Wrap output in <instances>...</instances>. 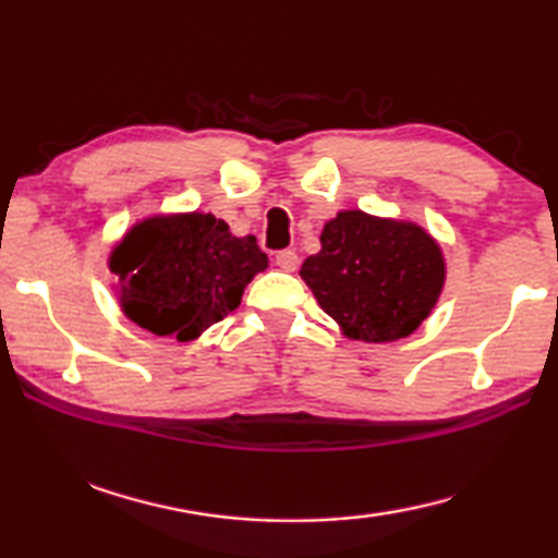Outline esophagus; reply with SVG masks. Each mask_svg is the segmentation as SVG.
Masks as SVG:
<instances>
[{"mask_svg":"<svg viewBox=\"0 0 558 558\" xmlns=\"http://www.w3.org/2000/svg\"><path fill=\"white\" fill-rule=\"evenodd\" d=\"M276 263L278 266L286 270V272H292L298 268V253L295 251H290V248H286V251H278L276 253Z\"/></svg>","mask_w":558,"mask_h":558,"instance_id":"34e87169","label":"esophagus"}]
</instances>
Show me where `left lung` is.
Wrapping results in <instances>:
<instances>
[{
  "mask_svg": "<svg viewBox=\"0 0 558 558\" xmlns=\"http://www.w3.org/2000/svg\"><path fill=\"white\" fill-rule=\"evenodd\" d=\"M319 241L323 251L302 263L300 276L352 339L409 337L436 305L446 268L438 243L418 226L342 211Z\"/></svg>",
  "mask_w": 558,
  "mask_h": 558,
  "instance_id": "obj_1",
  "label": "left lung"
}]
</instances>
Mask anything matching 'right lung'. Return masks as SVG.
Masks as SVG:
<instances>
[{
  "instance_id": "add662e5",
  "label": "right lung",
  "mask_w": 558,
  "mask_h": 558,
  "mask_svg": "<svg viewBox=\"0 0 558 558\" xmlns=\"http://www.w3.org/2000/svg\"><path fill=\"white\" fill-rule=\"evenodd\" d=\"M110 268L132 323L189 342L241 305L268 256L253 235L235 239L211 214H186L135 226L112 251Z\"/></svg>"
}]
</instances>
